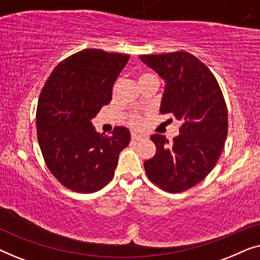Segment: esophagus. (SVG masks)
<instances>
[{"label":"esophagus","instance_id":"34e87169","mask_svg":"<svg viewBox=\"0 0 260 260\" xmlns=\"http://www.w3.org/2000/svg\"><path fill=\"white\" fill-rule=\"evenodd\" d=\"M131 138H133V141H141L145 138L144 135H140L138 133H133L131 134Z\"/></svg>","mask_w":260,"mask_h":260}]
</instances>
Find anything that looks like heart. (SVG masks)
Segmentation results:
<instances>
[{
    "mask_svg": "<svg viewBox=\"0 0 260 260\" xmlns=\"http://www.w3.org/2000/svg\"><path fill=\"white\" fill-rule=\"evenodd\" d=\"M151 77H155L154 74H150V73H143L142 76L140 77V80L142 79H145V78H151ZM117 85H118V81L115 84V90L117 87ZM142 116L137 115V113H131V115L129 116V124L131 126H140L142 124Z\"/></svg>",
    "mask_w": 260,
    "mask_h": 260,
    "instance_id": "obj_1",
    "label": "heart"
}]
</instances>
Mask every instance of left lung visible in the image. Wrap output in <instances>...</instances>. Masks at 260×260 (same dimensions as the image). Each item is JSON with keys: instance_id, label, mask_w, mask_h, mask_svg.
I'll return each instance as SVG.
<instances>
[{"instance_id": "8db88e82", "label": "left lung", "mask_w": 260, "mask_h": 260, "mask_svg": "<svg viewBox=\"0 0 260 260\" xmlns=\"http://www.w3.org/2000/svg\"><path fill=\"white\" fill-rule=\"evenodd\" d=\"M140 59L166 80L159 112L170 113L181 123L173 142L159 134L150 137L156 154L144 162L145 173L161 189L181 193L201 182L221 155L229 131L225 98L214 74L190 53Z\"/></svg>"}]
</instances>
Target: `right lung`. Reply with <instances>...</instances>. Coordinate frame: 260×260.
Instances as JSON below:
<instances>
[{
	"instance_id": "1",
	"label": "right lung",
	"mask_w": 260,
	"mask_h": 260,
	"mask_svg": "<svg viewBox=\"0 0 260 260\" xmlns=\"http://www.w3.org/2000/svg\"><path fill=\"white\" fill-rule=\"evenodd\" d=\"M129 54L87 48L58 63L42 87L37 134L42 156L56 180L77 193H94L112 180L130 131L99 134L91 119L112 98V86Z\"/></svg>"
}]
</instances>
